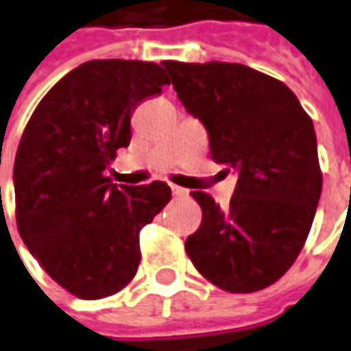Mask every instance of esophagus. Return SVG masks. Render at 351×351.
<instances>
[{"label":"esophagus","mask_w":351,"mask_h":351,"mask_svg":"<svg viewBox=\"0 0 351 351\" xmlns=\"http://www.w3.org/2000/svg\"><path fill=\"white\" fill-rule=\"evenodd\" d=\"M171 190H173V194H175V196H186L188 194L186 188H180V186H176V184H171Z\"/></svg>","instance_id":"esophagus-1"}]
</instances>
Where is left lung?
I'll list each match as a JSON object with an SVG mask.
<instances>
[{"instance_id":"obj_1","label":"left lung","mask_w":351,"mask_h":351,"mask_svg":"<svg viewBox=\"0 0 351 351\" xmlns=\"http://www.w3.org/2000/svg\"><path fill=\"white\" fill-rule=\"evenodd\" d=\"M163 66L180 103L208 130L213 161L239 175L227 208L192 192L202 223L186 254L219 289L260 291L291 268L315 219L322 173L313 120L285 83L252 67Z\"/></svg>"}]
</instances>
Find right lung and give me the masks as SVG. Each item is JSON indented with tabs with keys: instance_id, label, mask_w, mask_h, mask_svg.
<instances>
[{
	"instance_id": "right-lung-1",
	"label": "right lung",
	"mask_w": 351,
	"mask_h": 351,
	"mask_svg": "<svg viewBox=\"0 0 351 351\" xmlns=\"http://www.w3.org/2000/svg\"><path fill=\"white\" fill-rule=\"evenodd\" d=\"M169 83L153 62L91 60L44 95L23 132L13 167L19 235L79 299L114 295L134 280L139 231L171 199L161 180L116 186L104 175L130 145L138 104Z\"/></svg>"
}]
</instances>
